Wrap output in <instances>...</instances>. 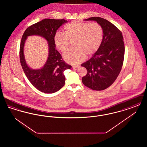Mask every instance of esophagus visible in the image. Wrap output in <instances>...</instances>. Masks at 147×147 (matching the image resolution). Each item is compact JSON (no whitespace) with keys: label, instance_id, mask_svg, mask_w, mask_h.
<instances>
[{"label":"esophagus","instance_id":"esophagus-1","mask_svg":"<svg viewBox=\"0 0 147 147\" xmlns=\"http://www.w3.org/2000/svg\"><path fill=\"white\" fill-rule=\"evenodd\" d=\"M80 66L79 65H73L72 67L73 68H79Z\"/></svg>","mask_w":147,"mask_h":147}]
</instances>
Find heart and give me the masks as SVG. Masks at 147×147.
Returning a JSON list of instances; mask_svg holds the SVG:
<instances>
[{"mask_svg": "<svg viewBox=\"0 0 147 147\" xmlns=\"http://www.w3.org/2000/svg\"><path fill=\"white\" fill-rule=\"evenodd\" d=\"M74 39L75 47L66 52L63 57L68 63H80L87 56L94 54L100 47L103 39V30L96 22L89 23L74 21L64 27V32L58 31L54 36L56 47L64 52L69 46V40Z\"/></svg>", "mask_w": 147, "mask_h": 147, "instance_id": "1", "label": "heart"}]
</instances>
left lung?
Instances as JSON below:
<instances>
[{
  "label": "left lung",
  "instance_id": "1",
  "mask_svg": "<svg viewBox=\"0 0 147 147\" xmlns=\"http://www.w3.org/2000/svg\"><path fill=\"white\" fill-rule=\"evenodd\" d=\"M85 21H95L103 30V39L98 51L81 65L88 71L82 78L84 85L94 90L109 88L121 70L125 55L122 32L113 24L100 17H92Z\"/></svg>",
  "mask_w": 147,
  "mask_h": 147
}]
</instances>
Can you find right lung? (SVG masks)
Wrapping results in <instances>:
<instances>
[{"label":"right lung","mask_w":147,"mask_h":147,"mask_svg":"<svg viewBox=\"0 0 147 147\" xmlns=\"http://www.w3.org/2000/svg\"><path fill=\"white\" fill-rule=\"evenodd\" d=\"M67 21L64 19H45L26 28L21 38L20 60L22 68L28 80L34 86L42 92L51 94L59 90L65 84L63 72L71 66L65 63L62 56L56 49L54 36L57 30ZM36 35L44 38L49 46V56L44 65L34 70L27 64L24 56V46L28 36Z\"/></svg>","instance_id":"obj_1"}]
</instances>
